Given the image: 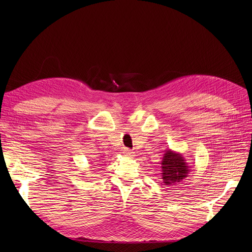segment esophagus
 Instances as JSON below:
<instances>
[{
	"instance_id": "obj_1",
	"label": "esophagus",
	"mask_w": 252,
	"mask_h": 252,
	"mask_svg": "<svg viewBox=\"0 0 252 252\" xmlns=\"http://www.w3.org/2000/svg\"><path fill=\"white\" fill-rule=\"evenodd\" d=\"M123 154H124L126 157H133V156H134V152L131 151V150H129V149H125Z\"/></svg>"
}]
</instances>
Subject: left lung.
Instances as JSON below:
<instances>
[{"label":"left lung","instance_id":"obj_1","mask_svg":"<svg viewBox=\"0 0 252 252\" xmlns=\"http://www.w3.org/2000/svg\"><path fill=\"white\" fill-rule=\"evenodd\" d=\"M161 165L162 179L166 186L178 184L188 177L190 171L183 155L171 149L165 151Z\"/></svg>","mask_w":252,"mask_h":252}]
</instances>
